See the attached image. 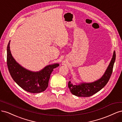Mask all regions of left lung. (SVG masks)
<instances>
[{"label":"left lung","instance_id":"1","mask_svg":"<svg viewBox=\"0 0 122 122\" xmlns=\"http://www.w3.org/2000/svg\"><path fill=\"white\" fill-rule=\"evenodd\" d=\"M116 60V52L113 51L112 57L104 74L100 78L92 82H81L73 84L71 81L68 87L71 93L77 97H90L97 93L107 83L112 72L113 65Z\"/></svg>","mask_w":122,"mask_h":122}]
</instances>
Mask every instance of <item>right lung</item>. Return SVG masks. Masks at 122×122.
<instances>
[{
	"label": "right lung",
	"mask_w": 122,
	"mask_h": 122,
	"mask_svg": "<svg viewBox=\"0 0 122 122\" xmlns=\"http://www.w3.org/2000/svg\"><path fill=\"white\" fill-rule=\"evenodd\" d=\"M10 41L7 47V65L13 80L22 88L31 93H39L48 86L50 75L60 65H49L39 71L34 72L24 68L16 61L10 50Z\"/></svg>",
	"instance_id": "add662e5"
}]
</instances>
